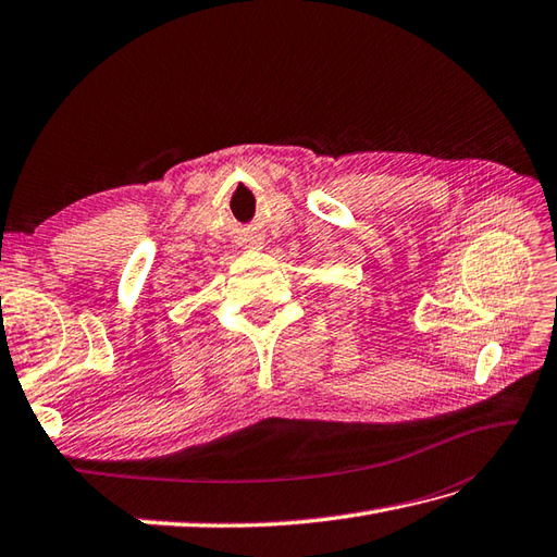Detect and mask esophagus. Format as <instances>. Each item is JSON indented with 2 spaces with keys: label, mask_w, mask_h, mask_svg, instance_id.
<instances>
[{
  "label": "esophagus",
  "mask_w": 557,
  "mask_h": 557,
  "mask_svg": "<svg viewBox=\"0 0 557 557\" xmlns=\"http://www.w3.org/2000/svg\"><path fill=\"white\" fill-rule=\"evenodd\" d=\"M259 245H262V243H257V245H255V247H252V249H259Z\"/></svg>",
  "instance_id": "obj_1"
}]
</instances>
